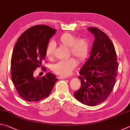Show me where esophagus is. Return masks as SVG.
<instances>
[{
	"label": "esophagus",
	"instance_id": "34e87169",
	"mask_svg": "<svg viewBox=\"0 0 130 130\" xmlns=\"http://www.w3.org/2000/svg\"><path fill=\"white\" fill-rule=\"evenodd\" d=\"M58 78H60V79H61V78H67V77H65V76H59Z\"/></svg>",
	"mask_w": 130,
	"mask_h": 130
}]
</instances>
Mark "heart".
Returning <instances> with one entry per match:
<instances>
[{"instance_id":"heart-1","label":"heart","mask_w":130,"mask_h":130,"mask_svg":"<svg viewBox=\"0 0 130 130\" xmlns=\"http://www.w3.org/2000/svg\"><path fill=\"white\" fill-rule=\"evenodd\" d=\"M58 43L61 45L69 47V54L75 57L79 63L86 60L89 53V46L88 42L85 38L77 39L74 35L65 32L58 38ZM54 44L50 42L46 48L45 53L48 58H53L54 52ZM77 61L73 58L58 61L52 66V70L61 76H68L76 67Z\"/></svg>"}]
</instances>
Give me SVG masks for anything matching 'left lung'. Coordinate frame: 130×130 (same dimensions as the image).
I'll list each match as a JSON object with an SVG mask.
<instances>
[{"label":"left lung","mask_w":130,"mask_h":130,"mask_svg":"<svg viewBox=\"0 0 130 130\" xmlns=\"http://www.w3.org/2000/svg\"><path fill=\"white\" fill-rule=\"evenodd\" d=\"M88 29L94 40L88 60L80 70L81 88L74 93L84 104L94 106L107 99L111 93L118 74V63L115 47L107 34L97 27Z\"/></svg>","instance_id":"8db88e82"}]
</instances>
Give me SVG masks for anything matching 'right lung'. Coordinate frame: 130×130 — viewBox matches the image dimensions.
<instances>
[{"instance_id":"obj_1","label":"right lung","mask_w":130,"mask_h":130,"mask_svg":"<svg viewBox=\"0 0 130 130\" xmlns=\"http://www.w3.org/2000/svg\"><path fill=\"white\" fill-rule=\"evenodd\" d=\"M56 32L49 26L36 25L26 30L15 43L11 60V75L19 95L28 102L47 98L57 81L52 73L42 77L33 76L34 70L45 60L46 48Z\"/></svg>"}]
</instances>
